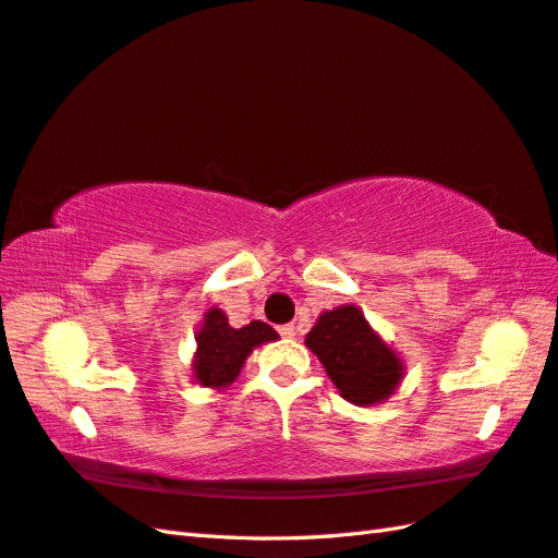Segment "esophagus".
I'll use <instances>...</instances> for the list:
<instances>
[{
  "label": "esophagus",
  "instance_id": "obj_1",
  "mask_svg": "<svg viewBox=\"0 0 558 558\" xmlns=\"http://www.w3.org/2000/svg\"><path fill=\"white\" fill-rule=\"evenodd\" d=\"M278 332L282 335V338H294V335H296V328L292 326V323H288V326H280V328H278Z\"/></svg>",
  "mask_w": 558,
  "mask_h": 558
}]
</instances>
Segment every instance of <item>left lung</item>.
<instances>
[{
  "label": "left lung",
  "mask_w": 558,
  "mask_h": 558,
  "mask_svg": "<svg viewBox=\"0 0 558 558\" xmlns=\"http://www.w3.org/2000/svg\"><path fill=\"white\" fill-rule=\"evenodd\" d=\"M304 344L354 407L383 404L404 380V359L380 338L378 330H373L356 304L323 311Z\"/></svg>",
  "instance_id": "1"
}]
</instances>
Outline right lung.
<instances>
[{
    "label": "right lung",
    "mask_w": 558,
    "mask_h": 558,
    "mask_svg": "<svg viewBox=\"0 0 558 558\" xmlns=\"http://www.w3.org/2000/svg\"><path fill=\"white\" fill-rule=\"evenodd\" d=\"M280 335L264 320H252L244 328H232L228 316L218 306H211L204 314L202 326L194 335L192 356V380L211 390H226L238 380L244 368V361L256 347L276 342Z\"/></svg>",
    "instance_id": "obj_1"
}]
</instances>
